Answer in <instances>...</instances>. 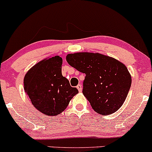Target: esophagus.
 <instances>
[{
	"label": "esophagus",
	"mask_w": 152,
	"mask_h": 152,
	"mask_svg": "<svg viewBox=\"0 0 152 152\" xmlns=\"http://www.w3.org/2000/svg\"><path fill=\"white\" fill-rule=\"evenodd\" d=\"M77 90H79V92H81L82 89H83V88H82V85L80 84H79L77 86Z\"/></svg>",
	"instance_id": "1"
}]
</instances>
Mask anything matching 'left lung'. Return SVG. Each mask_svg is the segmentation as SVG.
Here are the masks:
<instances>
[{
  "mask_svg": "<svg viewBox=\"0 0 152 152\" xmlns=\"http://www.w3.org/2000/svg\"><path fill=\"white\" fill-rule=\"evenodd\" d=\"M67 62L85 73L83 93L95 112L115 113L125 101L131 85L127 67L116 59L98 53L67 54Z\"/></svg>",
  "mask_w": 152,
  "mask_h": 152,
  "instance_id": "obj_1",
  "label": "left lung"
}]
</instances>
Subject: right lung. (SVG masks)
Returning a JSON list of instances; mask_svg holds the SVG:
<instances>
[{
  "instance_id": "obj_1",
  "label": "right lung",
  "mask_w": 152,
  "mask_h": 152,
  "mask_svg": "<svg viewBox=\"0 0 152 152\" xmlns=\"http://www.w3.org/2000/svg\"><path fill=\"white\" fill-rule=\"evenodd\" d=\"M62 64L59 56L44 59L29 69L23 80L24 90L32 105L47 115L62 113L78 93L62 76Z\"/></svg>"
}]
</instances>
